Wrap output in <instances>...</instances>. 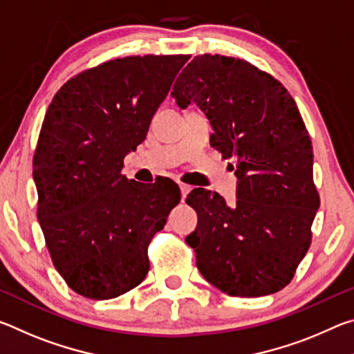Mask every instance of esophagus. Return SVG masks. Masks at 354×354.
Masks as SVG:
<instances>
[{"label":"esophagus","mask_w":354,"mask_h":354,"mask_svg":"<svg viewBox=\"0 0 354 354\" xmlns=\"http://www.w3.org/2000/svg\"><path fill=\"white\" fill-rule=\"evenodd\" d=\"M179 189H181V196H183V200L185 198V196H187V194H189V192L192 190V187H190V185H187V184H179Z\"/></svg>","instance_id":"esophagus-1"}]
</instances>
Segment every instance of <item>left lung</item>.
<instances>
[{
    "label": "left lung",
    "mask_w": 354,
    "mask_h": 354,
    "mask_svg": "<svg viewBox=\"0 0 354 354\" xmlns=\"http://www.w3.org/2000/svg\"><path fill=\"white\" fill-rule=\"evenodd\" d=\"M171 97L206 113L211 145L237 176V201L192 190L198 225L185 237L207 283L231 297L270 295L290 283L310 247L320 198L313 143L283 84L243 59H192Z\"/></svg>",
    "instance_id": "obj_1"
}]
</instances>
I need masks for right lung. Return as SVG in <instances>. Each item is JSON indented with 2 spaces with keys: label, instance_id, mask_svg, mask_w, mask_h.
I'll use <instances>...</instances> for the list:
<instances>
[{
  "label": "right lung",
  "instance_id": "1",
  "mask_svg": "<svg viewBox=\"0 0 354 354\" xmlns=\"http://www.w3.org/2000/svg\"><path fill=\"white\" fill-rule=\"evenodd\" d=\"M187 61L113 59L71 77L48 107L32 160L37 218L56 270L82 297L109 299L139 286L148 245L181 200L173 181L148 189L122 169Z\"/></svg>",
  "mask_w": 354,
  "mask_h": 354
}]
</instances>
